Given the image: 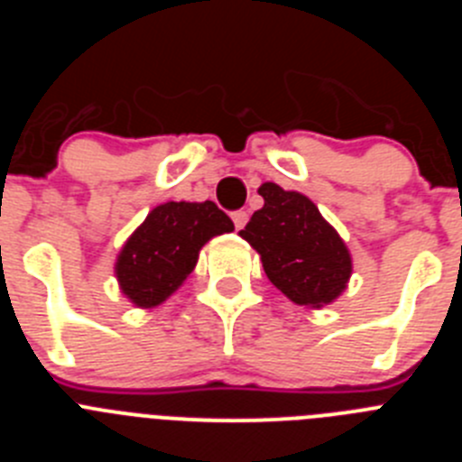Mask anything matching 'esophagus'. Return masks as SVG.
<instances>
[{
	"instance_id": "obj_1",
	"label": "esophagus",
	"mask_w": 462,
	"mask_h": 462,
	"mask_svg": "<svg viewBox=\"0 0 462 462\" xmlns=\"http://www.w3.org/2000/svg\"><path fill=\"white\" fill-rule=\"evenodd\" d=\"M247 217H250V215H247V212H245V210H236L234 215H231V219H234L236 228H245V224H247Z\"/></svg>"
}]
</instances>
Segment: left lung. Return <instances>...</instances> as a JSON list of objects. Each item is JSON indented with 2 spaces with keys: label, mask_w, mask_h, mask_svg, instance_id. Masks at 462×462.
I'll use <instances>...</instances> for the list:
<instances>
[{
  "label": "left lung",
  "mask_w": 462,
  "mask_h": 462,
  "mask_svg": "<svg viewBox=\"0 0 462 462\" xmlns=\"http://www.w3.org/2000/svg\"><path fill=\"white\" fill-rule=\"evenodd\" d=\"M263 208L252 215L240 238L259 252L268 280L289 300L310 310L330 305L349 284V247L300 191L275 182L259 187Z\"/></svg>",
  "instance_id": "8db88e82"
}]
</instances>
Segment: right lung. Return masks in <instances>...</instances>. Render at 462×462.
<instances>
[{"label": "right lung", "instance_id": "right-lung-1", "mask_svg": "<svg viewBox=\"0 0 462 462\" xmlns=\"http://www.w3.org/2000/svg\"><path fill=\"white\" fill-rule=\"evenodd\" d=\"M231 231L234 222L212 201H169L152 208L116 259L120 291L136 308H157L182 287L203 245Z\"/></svg>", "mask_w": 462, "mask_h": 462}]
</instances>
